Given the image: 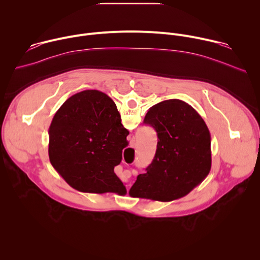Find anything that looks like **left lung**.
<instances>
[{
	"label": "left lung",
	"mask_w": 260,
	"mask_h": 260,
	"mask_svg": "<svg viewBox=\"0 0 260 260\" xmlns=\"http://www.w3.org/2000/svg\"><path fill=\"white\" fill-rule=\"evenodd\" d=\"M88 89L71 98H86ZM144 123L157 133L152 162L140 174L128 193L159 202H171L188 194L211 170V135L207 124L187 103L173 99L152 106Z\"/></svg>",
	"instance_id": "obj_1"
}]
</instances>
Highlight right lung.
Returning <instances> with one entry per match:
<instances>
[{
  "mask_svg": "<svg viewBox=\"0 0 260 260\" xmlns=\"http://www.w3.org/2000/svg\"><path fill=\"white\" fill-rule=\"evenodd\" d=\"M48 134L50 162L72 187L89 193H126L114 168L122 159L129 133L106 93L96 90L90 96L69 98Z\"/></svg>",
  "mask_w": 260,
  "mask_h": 260,
  "instance_id": "add662e5",
  "label": "right lung"
}]
</instances>
